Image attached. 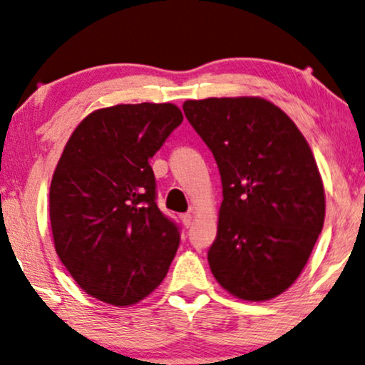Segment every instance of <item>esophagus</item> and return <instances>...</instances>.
<instances>
[{
	"mask_svg": "<svg viewBox=\"0 0 365 365\" xmlns=\"http://www.w3.org/2000/svg\"><path fill=\"white\" fill-rule=\"evenodd\" d=\"M180 219H182V222H183V225H185V227H190L192 220H193V215L190 214V212H187V214L180 215Z\"/></svg>",
	"mask_w": 365,
	"mask_h": 365,
	"instance_id": "obj_1",
	"label": "esophagus"
}]
</instances>
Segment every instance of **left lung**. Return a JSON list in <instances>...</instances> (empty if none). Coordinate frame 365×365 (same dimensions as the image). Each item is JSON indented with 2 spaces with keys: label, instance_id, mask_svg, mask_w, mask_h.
Masks as SVG:
<instances>
[{
  "label": "left lung",
  "instance_id": "1",
  "mask_svg": "<svg viewBox=\"0 0 365 365\" xmlns=\"http://www.w3.org/2000/svg\"><path fill=\"white\" fill-rule=\"evenodd\" d=\"M183 113L222 180L212 274L241 299L278 297L303 271L325 220L324 182L305 136L262 98L185 101Z\"/></svg>",
  "mask_w": 365,
  "mask_h": 365
}]
</instances>
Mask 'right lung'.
<instances>
[{"mask_svg": "<svg viewBox=\"0 0 365 365\" xmlns=\"http://www.w3.org/2000/svg\"><path fill=\"white\" fill-rule=\"evenodd\" d=\"M183 121L175 104H118L82 119L50 183L55 251L91 297L128 307L156 289L180 230L156 205L150 160Z\"/></svg>", "mask_w": 365, "mask_h": 365, "instance_id": "add662e5", "label": "right lung"}]
</instances>
